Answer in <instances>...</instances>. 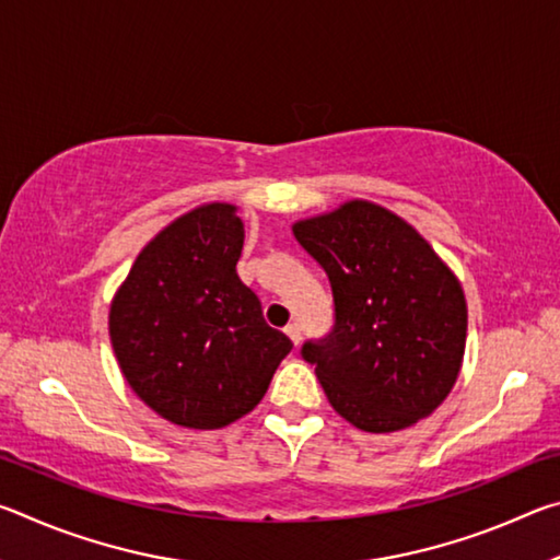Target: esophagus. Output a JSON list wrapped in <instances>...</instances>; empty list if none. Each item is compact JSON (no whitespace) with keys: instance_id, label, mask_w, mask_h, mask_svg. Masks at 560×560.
I'll list each match as a JSON object with an SVG mask.
<instances>
[{"instance_id":"1","label":"esophagus","mask_w":560,"mask_h":560,"mask_svg":"<svg viewBox=\"0 0 560 560\" xmlns=\"http://www.w3.org/2000/svg\"><path fill=\"white\" fill-rule=\"evenodd\" d=\"M283 334H287L291 338L293 346L301 343V326L299 324H289L287 328H283Z\"/></svg>"}]
</instances>
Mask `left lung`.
Returning a JSON list of instances; mask_svg holds the SVG:
<instances>
[{
  "label": "left lung",
  "mask_w": 560,
  "mask_h": 560,
  "mask_svg": "<svg viewBox=\"0 0 560 560\" xmlns=\"http://www.w3.org/2000/svg\"><path fill=\"white\" fill-rule=\"evenodd\" d=\"M293 236L334 291V328L301 346L334 410L365 432L438 410L462 368L467 303L432 246L365 200L296 222Z\"/></svg>",
  "instance_id": "left-lung-1"
}]
</instances>
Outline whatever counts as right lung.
I'll return each mask as SVG.
<instances>
[{
	"label": "right lung",
	"instance_id": "right-lung-1",
	"mask_svg": "<svg viewBox=\"0 0 560 560\" xmlns=\"http://www.w3.org/2000/svg\"><path fill=\"white\" fill-rule=\"evenodd\" d=\"M244 222L205 205L165 226L110 303V343L128 385L165 420L217 430L267 393L293 348L236 273Z\"/></svg>",
	"mask_w": 560,
	"mask_h": 560
}]
</instances>
